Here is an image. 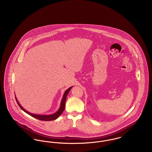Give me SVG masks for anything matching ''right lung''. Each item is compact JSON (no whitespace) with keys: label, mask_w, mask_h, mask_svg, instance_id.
I'll return each mask as SVG.
<instances>
[{"label":"right lung","mask_w":152,"mask_h":152,"mask_svg":"<svg viewBox=\"0 0 152 152\" xmlns=\"http://www.w3.org/2000/svg\"><path fill=\"white\" fill-rule=\"evenodd\" d=\"M72 88V87H71L65 91L64 94L63 96V98H62V100H61V101L60 108H58V111L56 112H55V113H53V114H51V115H37V114H34V113H30L29 112H28L27 110H26L25 109H24L22 107V105L19 104V101L18 100L15 94V96L16 101L17 102V103H18V105L19 106V107L22 109V110L24 112H26L28 115H29L30 116L35 118L36 119L40 120L46 121H52V120H55L57 119L58 117L62 114L63 112L64 111V110L65 109V101H66V98L67 94L69 93V92L70 91V90Z\"/></svg>","instance_id":"add662e5"}]
</instances>
